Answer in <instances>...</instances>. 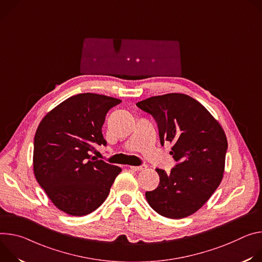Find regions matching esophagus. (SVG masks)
Instances as JSON below:
<instances>
[{
	"label": "esophagus",
	"instance_id": "1",
	"mask_svg": "<svg viewBox=\"0 0 262 262\" xmlns=\"http://www.w3.org/2000/svg\"><path fill=\"white\" fill-rule=\"evenodd\" d=\"M148 166L146 164H141V165H138V166H130V168H132L133 170H143L146 169Z\"/></svg>",
	"mask_w": 262,
	"mask_h": 262
}]
</instances>
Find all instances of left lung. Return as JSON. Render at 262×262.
I'll use <instances>...</instances> for the list:
<instances>
[{
  "instance_id": "obj_1",
  "label": "left lung",
  "mask_w": 262,
  "mask_h": 262,
  "mask_svg": "<svg viewBox=\"0 0 262 262\" xmlns=\"http://www.w3.org/2000/svg\"><path fill=\"white\" fill-rule=\"evenodd\" d=\"M136 106L156 121L161 146L173 143L169 154L177 162L168 173L156 168L160 182L146 192L149 205L168 219L186 217L205 204L223 179L226 134L210 112L187 95L152 97Z\"/></svg>"
}]
</instances>
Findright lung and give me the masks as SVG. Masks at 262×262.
<instances>
[{"mask_svg": "<svg viewBox=\"0 0 262 262\" xmlns=\"http://www.w3.org/2000/svg\"><path fill=\"white\" fill-rule=\"evenodd\" d=\"M122 101L97 95L73 96L50 111L34 136V175L53 204L82 216L100 207L122 168L92 157L106 146L102 134L109 109Z\"/></svg>", "mask_w": 262, "mask_h": 262, "instance_id": "right-lung-1", "label": "right lung"}]
</instances>
